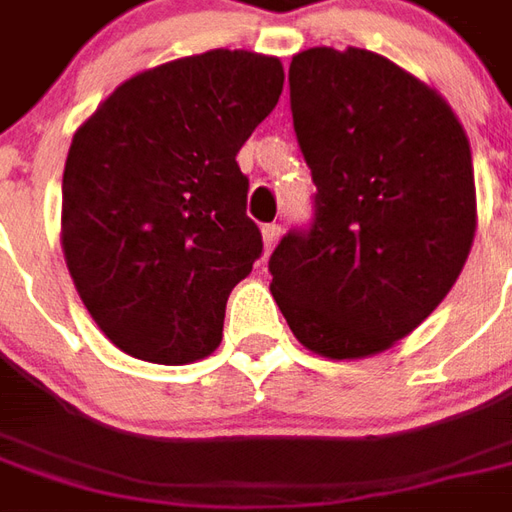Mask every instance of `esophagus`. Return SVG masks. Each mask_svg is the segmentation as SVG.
Returning a JSON list of instances; mask_svg holds the SVG:
<instances>
[{
	"mask_svg": "<svg viewBox=\"0 0 512 512\" xmlns=\"http://www.w3.org/2000/svg\"><path fill=\"white\" fill-rule=\"evenodd\" d=\"M279 233H282V227H279V224H266V227H263V249H266V255L279 241Z\"/></svg>",
	"mask_w": 512,
	"mask_h": 512,
	"instance_id": "esophagus-1",
	"label": "esophagus"
}]
</instances>
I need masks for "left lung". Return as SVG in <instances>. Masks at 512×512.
Masks as SVG:
<instances>
[{"instance_id":"left-lung-1","label":"left lung","mask_w":512,"mask_h":512,"mask_svg":"<svg viewBox=\"0 0 512 512\" xmlns=\"http://www.w3.org/2000/svg\"><path fill=\"white\" fill-rule=\"evenodd\" d=\"M288 82L318 191L312 222L268 257L271 293L304 348L378 354L439 307L469 257V139L436 90L373 51H301Z\"/></svg>"}]
</instances>
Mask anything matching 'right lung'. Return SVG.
Wrapping results in <instances>:
<instances>
[{
    "mask_svg": "<svg viewBox=\"0 0 512 512\" xmlns=\"http://www.w3.org/2000/svg\"><path fill=\"white\" fill-rule=\"evenodd\" d=\"M282 82L277 57L213 49L136 73L73 134L65 263L120 351L189 365L222 343L230 290L263 255L235 156Z\"/></svg>",
    "mask_w": 512,
    "mask_h": 512,
    "instance_id": "obj_1",
    "label": "right lung"
}]
</instances>
